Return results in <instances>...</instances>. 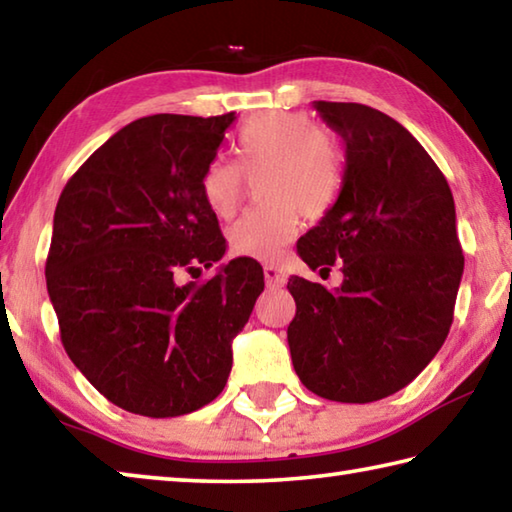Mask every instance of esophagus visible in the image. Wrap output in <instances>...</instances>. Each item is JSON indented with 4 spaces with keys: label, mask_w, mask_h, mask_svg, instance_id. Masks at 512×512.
Segmentation results:
<instances>
[{
    "label": "esophagus",
    "mask_w": 512,
    "mask_h": 512,
    "mask_svg": "<svg viewBox=\"0 0 512 512\" xmlns=\"http://www.w3.org/2000/svg\"><path fill=\"white\" fill-rule=\"evenodd\" d=\"M264 277H266V284L268 287H282L284 282H287V275H284V268H280L277 264H266L264 266Z\"/></svg>",
    "instance_id": "34e87169"
}]
</instances>
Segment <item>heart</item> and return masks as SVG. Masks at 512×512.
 <instances>
[{
  "label": "heart",
  "instance_id": "1",
  "mask_svg": "<svg viewBox=\"0 0 512 512\" xmlns=\"http://www.w3.org/2000/svg\"><path fill=\"white\" fill-rule=\"evenodd\" d=\"M244 171L266 167L259 178L264 205L248 210L228 232L235 253L273 259L296 237L298 210L318 219L339 198L343 162L332 135L302 112H262L250 117L235 142ZM201 196L219 219L235 214L241 196V170L214 158L198 180Z\"/></svg>",
  "mask_w": 512,
  "mask_h": 512
}]
</instances>
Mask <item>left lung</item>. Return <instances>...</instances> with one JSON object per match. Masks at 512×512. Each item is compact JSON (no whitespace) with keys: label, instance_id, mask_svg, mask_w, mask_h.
I'll return each mask as SVG.
<instances>
[{"label":"left lung","instance_id":"obj_1","mask_svg":"<svg viewBox=\"0 0 512 512\" xmlns=\"http://www.w3.org/2000/svg\"><path fill=\"white\" fill-rule=\"evenodd\" d=\"M345 144L336 203L298 241L334 291L293 275L291 361L311 393L366 404L400 391L445 343L463 277L454 196L422 144L363 103L314 101Z\"/></svg>","mask_w":512,"mask_h":512}]
</instances>
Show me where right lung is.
Instances as JSON below:
<instances>
[{"label":"right lung","instance_id":"add662e5","mask_svg":"<svg viewBox=\"0 0 512 512\" xmlns=\"http://www.w3.org/2000/svg\"><path fill=\"white\" fill-rule=\"evenodd\" d=\"M235 119H137L58 198L45 275L60 341L124 411L176 418L210 404L228 381L232 339L264 291L262 266L241 257L203 284H180L225 253L198 180Z\"/></svg>","mask_w":512,"mask_h":512}]
</instances>
